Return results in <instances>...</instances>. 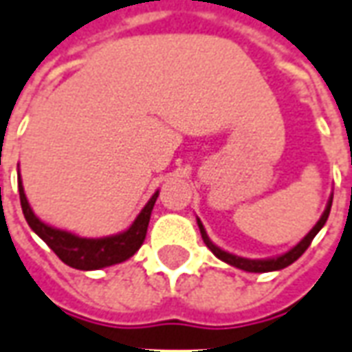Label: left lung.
I'll return each mask as SVG.
<instances>
[{
  "instance_id": "8db88e82",
  "label": "left lung",
  "mask_w": 352,
  "mask_h": 352,
  "mask_svg": "<svg viewBox=\"0 0 352 352\" xmlns=\"http://www.w3.org/2000/svg\"><path fill=\"white\" fill-rule=\"evenodd\" d=\"M331 200H333V196L330 198L328 201V206H326V210L322 213V217L318 219V223L311 228V232L305 236L303 240L296 245V248H292L289 252L282 253L278 257H272V259H245V257H238V255H232V253L225 252V250H221L217 245L211 242L210 238H208V232H206V228L204 225L200 223V219H198V227H200V234L204 238V244L210 248L211 252L215 257H219L221 261L228 263V265H232L236 269H242V270H248V272H270V270H280V269H286L289 267L292 263L297 261L301 255L305 253V250L311 245L313 242V238L318 232H320V228L326 225V221H328V215H330V210H331Z\"/></svg>"
}]
</instances>
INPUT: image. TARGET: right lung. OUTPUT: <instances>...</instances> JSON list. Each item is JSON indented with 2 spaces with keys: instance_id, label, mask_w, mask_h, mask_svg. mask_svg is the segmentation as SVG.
<instances>
[{
  "instance_id": "obj_1",
  "label": "right lung",
  "mask_w": 352,
  "mask_h": 352,
  "mask_svg": "<svg viewBox=\"0 0 352 352\" xmlns=\"http://www.w3.org/2000/svg\"><path fill=\"white\" fill-rule=\"evenodd\" d=\"M19 194H21L22 213H24V219L28 221L32 230L58 255L60 261L66 263L72 269L80 270L104 269V267L122 263L129 259L131 255H135L144 242L152 208H154L156 198H158V192H154V196L146 201V206L137 215L133 225L124 232L104 236V238H82V236H76L72 232L45 225L41 219L36 217V213L32 211L30 204L26 200L21 173H19Z\"/></svg>"
}]
</instances>
